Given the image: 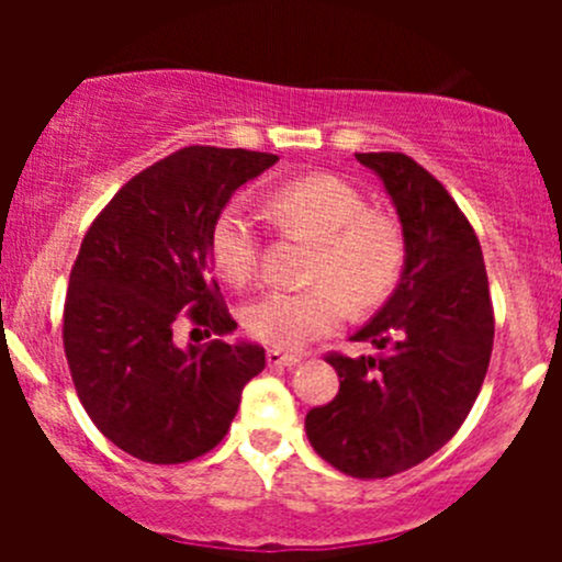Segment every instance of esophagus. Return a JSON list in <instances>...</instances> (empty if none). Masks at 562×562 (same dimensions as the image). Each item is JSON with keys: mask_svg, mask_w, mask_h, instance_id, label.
<instances>
[{"mask_svg": "<svg viewBox=\"0 0 562 562\" xmlns=\"http://www.w3.org/2000/svg\"><path fill=\"white\" fill-rule=\"evenodd\" d=\"M266 361H269V367H288V370H291V367H296L302 359L293 353H285V350L271 348L269 353H266Z\"/></svg>", "mask_w": 562, "mask_h": 562, "instance_id": "34e87169", "label": "esophagus"}]
</instances>
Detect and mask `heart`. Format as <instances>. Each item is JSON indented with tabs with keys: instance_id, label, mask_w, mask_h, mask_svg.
<instances>
[{
	"instance_id": "b5f03b06",
	"label": "heart",
	"mask_w": 562,
	"mask_h": 562,
	"mask_svg": "<svg viewBox=\"0 0 562 562\" xmlns=\"http://www.w3.org/2000/svg\"><path fill=\"white\" fill-rule=\"evenodd\" d=\"M280 220L321 239L313 263L315 288L260 293L241 310L249 337L299 350L334 331L345 317V292L356 307L381 302L402 266V236L383 214L370 212L364 195L328 173L288 181L271 195ZM212 260L225 280L247 282L258 269L260 234L245 209L231 203L217 214L209 236Z\"/></svg>"
}]
</instances>
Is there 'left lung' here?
<instances>
[{
	"mask_svg": "<svg viewBox=\"0 0 562 562\" xmlns=\"http://www.w3.org/2000/svg\"><path fill=\"white\" fill-rule=\"evenodd\" d=\"M386 187L405 241L389 302L356 342L375 356H328L339 391L313 407V449L353 479H386L432 457L468 418L492 356L495 317L484 255L432 173L400 151L356 155Z\"/></svg>",
	"mask_w": 562,
	"mask_h": 562,
	"instance_id": "left-lung-1",
	"label": "left lung"
}]
</instances>
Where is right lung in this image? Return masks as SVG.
Here are the masks:
<instances>
[{"instance_id":"add662e5","label":"right lung","mask_w":562,"mask_h":562,"mask_svg":"<svg viewBox=\"0 0 562 562\" xmlns=\"http://www.w3.org/2000/svg\"><path fill=\"white\" fill-rule=\"evenodd\" d=\"M277 155L187 146L130 179L83 236L65 302V356L100 432L151 464L212 451L241 389L266 367L255 342H173L179 317L231 334L209 236L241 184Z\"/></svg>"}]
</instances>
